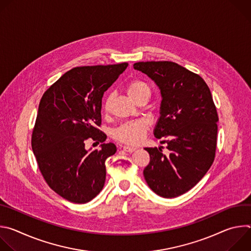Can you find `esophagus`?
Returning <instances> with one entry per match:
<instances>
[{"label":"esophagus","mask_w":251,"mask_h":251,"mask_svg":"<svg viewBox=\"0 0 251 251\" xmlns=\"http://www.w3.org/2000/svg\"><path fill=\"white\" fill-rule=\"evenodd\" d=\"M123 150H124L125 152L132 153V152H134V151L136 150V148H134V147H130V146H123Z\"/></svg>","instance_id":"obj_1"}]
</instances>
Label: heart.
I'll list each match as a JSON object with an SVG mask.
<instances>
[{"mask_svg":"<svg viewBox=\"0 0 251 251\" xmlns=\"http://www.w3.org/2000/svg\"><path fill=\"white\" fill-rule=\"evenodd\" d=\"M127 93L131 97V99L136 100L138 97L149 94L150 88L149 86L141 80H132L127 85ZM112 101V95H108L103 103L104 111L108 112L110 109V105ZM148 129V123L145 120H134L129 121L121 126H119L114 131V137L119 142L125 143L127 145H138L145 138L146 132Z\"/></svg>","mask_w":251,"mask_h":251,"instance_id":"heart-1","label":"heart"}]
</instances>
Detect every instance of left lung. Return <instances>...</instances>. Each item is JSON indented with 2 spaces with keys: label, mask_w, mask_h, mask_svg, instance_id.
Masks as SVG:
<instances>
[{
  "label": "left lung",
  "mask_w": 251,
  "mask_h": 251,
  "mask_svg": "<svg viewBox=\"0 0 251 251\" xmlns=\"http://www.w3.org/2000/svg\"><path fill=\"white\" fill-rule=\"evenodd\" d=\"M159 87L162 101L156 138L166 140L170 155L161 148H145L150 163L144 177L163 198H176L194 188L206 174L217 149L218 112L204 80L173 61L134 63Z\"/></svg>",
  "instance_id": "1"
}]
</instances>
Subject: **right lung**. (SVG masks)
Here are the masks:
<instances>
[{
    "label": "right lung",
    "instance_id": "1",
    "mask_svg": "<svg viewBox=\"0 0 251 251\" xmlns=\"http://www.w3.org/2000/svg\"><path fill=\"white\" fill-rule=\"evenodd\" d=\"M128 63L75 67L43 95L31 135V148L50 188L63 199L85 203L103 189L106 159L116 153L101 124L104 92ZM89 137L100 140V151L85 148Z\"/></svg>",
    "mask_w": 251,
    "mask_h": 251
}]
</instances>
